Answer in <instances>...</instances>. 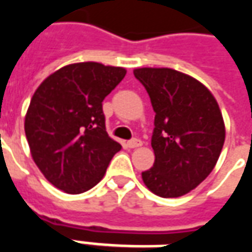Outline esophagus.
<instances>
[{
	"mask_svg": "<svg viewBox=\"0 0 252 252\" xmlns=\"http://www.w3.org/2000/svg\"><path fill=\"white\" fill-rule=\"evenodd\" d=\"M142 140L140 139H132L128 142V147L129 148H137V147H142Z\"/></svg>",
	"mask_w": 252,
	"mask_h": 252,
	"instance_id": "esophagus-1",
	"label": "esophagus"
}]
</instances>
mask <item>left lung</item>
Wrapping results in <instances>:
<instances>
[{
  "mask_svg": "<svg viewBox=\"0 0 252 252\" xmlns=\"http://www.w3.org/2000/svg\"><path fill=\"white\" fill-rule=\"evenodd\" d=\"M154 112L151 146L155 162L142 173L154 194L189 193L211 174L220 157L225 126L216 98L197 79L173 68H135Z\"/></svg>",
  "mask_w": 252,
  "mask_h": 252,
  "instance_id": "left-lung-1",
  "label": "left lung"
}]
</instances>
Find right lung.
Returning a JSON list of instances; mask_svg holds the SVG:
<instances>
[{
  "label": "right lung",
  "instance_id": "add662e5",
  "mask_svg": "<svg viewBox=\"0 0 252 252\" xmlns=\"http://www.w3.org/2000/svg\"><path fill=\"white\" fill-rule=\"evenodd\" d=\"M123 67L67 64L36 89L25 115L31 155L48 182L79 194L102 180L120 143L105 128L102 101L126 77Z\"/></svg>",
  "mask_w": 252,
  "mask_h": 252
}]
</instances>
